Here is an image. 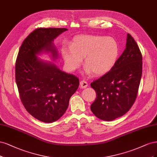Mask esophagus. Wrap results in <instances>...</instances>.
I'll return each mask as SVG.
<instances>
[{"label":"esophagus","instance_id":"34e87169","mask_svg":"<svg viewBox=\"0 0 157 157\" xmlns=\"http://www.w3.org/2000/svg\"><path fill=\"white\" fill-rule=\"evenodd\" d=\"M88 86V83L85 80H82L80 82V87L81 88H85Z\"/></svg>","mask_w":157,"mask_h":157}]
</instances>
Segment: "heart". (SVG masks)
<instances>
[{"mask_svg":"<svg viewBox=\"0 0 157 157\" xmlns=\"http://www.w3.org/2000/svg\"><path fill=\"white\" fill-rule=\"evenodd\" d=\"M119 47L112 37L99 35H80L75 37L70 47L62 49V55L68 69H77L84 59L85 72L102 75L111 70L117 60Z\"/></svg>","mask_w":157,"mask_h":157,"instance_id":"b5f03b06","label":"heart"}]
</instances>
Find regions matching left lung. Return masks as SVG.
I'll use <instances>...</instances> for the list:
<instances>
[{
	"instance_id": "left-lung-1",
	"label": "left lung",
	"mask_w": 157,
	"mask_h": 157,
	"mask_svg": "<svg viewBox=\"0 0 157 157\" xmlns=\"http://www.w3.org/2000/svg\"><path fill=\"white\" fill-rule=\"evenodd\" d=\"M142 74V55L137 43L127 34L126 48L108 72L90 83L97 93L90 109L98 119L109 121L121 117L137 97Z\"/></svg>"
}]
</instances>
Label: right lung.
Wrapping results in <instances>:
<instances>
[{"instance_id":"right-lung-1","label":"right lung","mask_w":157,"mask_h":157,"mask_svg":"<svg viewBox=\"0 0 157 157\" xmlns=\"http://www.w3.org/2000/svg\"><path fill=\"white\" fill-rule=\"evenodd\" d=\"M65 28H37L24 40L16 63V82L20 98L27 112L44 123L57 121L67 111L79 80L53 63L37 57L42 52L58 57L53 40Z\"/></svg>"}]
</instances>
